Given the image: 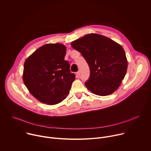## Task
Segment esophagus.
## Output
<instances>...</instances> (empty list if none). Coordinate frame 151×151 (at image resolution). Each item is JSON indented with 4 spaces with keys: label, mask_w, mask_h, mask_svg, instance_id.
<instances>
[{
    "label": "esophagus",
    "mask_w": 151,
    "mask_h": 151,
    "mask_svg": "<svg viewBox=\"0 0 151 151\" xmlns=\"http://www.w3.org/2000/svg\"><path fill=\"white\" fill-rule=\"evenodd\" d=\"M80 74H81V72H80V70H79L78 72H76V75H77V76H78V77H79V76H80Z\"/></svg>",
    "instance_id": "34e87169"
}]
</instances>
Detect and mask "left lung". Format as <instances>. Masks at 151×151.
<instances>
[{"label": "left lung", "instance_id": "obj_1", "mask_svg": "<svg viewBox=\"0 0 151 151\" xmlns=\"http://www.w3.org/2000/svg\"><path fill=\"white\" fill-rule=\"evenodd\" d=\"M87 61L90 75L85 83L93 93L108 96L120 86L127 72L128 63L121 45L103 35L91 33L71 43Z\"/></svg>", "mask_w": 151, "mask_h": 151}]
</instances>
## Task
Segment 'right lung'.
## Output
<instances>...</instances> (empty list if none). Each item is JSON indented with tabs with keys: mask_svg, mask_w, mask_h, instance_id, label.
Returning <instances> with one entry per match:
<instances>
[{
	"mask_svg": "<svg viewBox=\"0 0 151 151\" xmlns=\"http://www.w3.org/2000/svg\"><path fill=\"white\" fill-rule=\"evenodd\" d=\"M66 47L49 44L36 50L25 61L23 79L29 92L39 101L56 104L69 93L75 75L64 60Z\"/></svg>",
	"mask_w": 151,
	"mask_h": 151,
	"instance_id": "right-lung-1",
	"label": "right lung"
}]
</instances>
